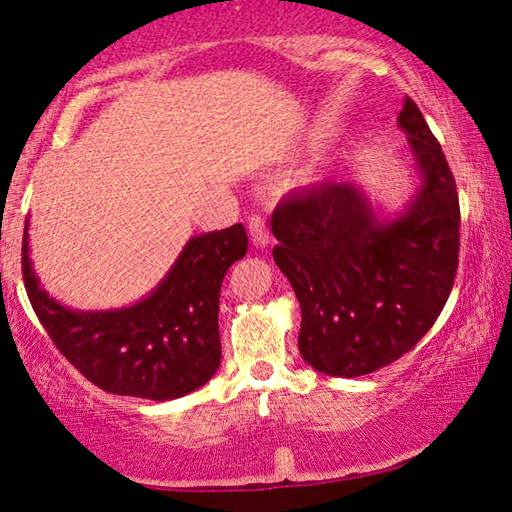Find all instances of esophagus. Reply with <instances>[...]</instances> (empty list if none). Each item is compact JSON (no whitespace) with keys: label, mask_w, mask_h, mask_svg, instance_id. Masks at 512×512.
<instances>
[{"label":"esophagus","mask_w":512,"mask_h":512,"mask_svg":"<svg viewBox=\"0 0 512 512\" xmlns=\"http://www.w3.org/2000/svg\"><path fill=\"white\" fill-rule=\"evenodd\" d=\"M248 230H250V237H253V244L257 248H264L268 241H271V232H268V225H266L264 216H259V214L250 216Z\"/></svg>","instance_id":"1"}]
</instances>
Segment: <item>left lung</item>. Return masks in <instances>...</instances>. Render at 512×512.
I'll return each mask as SVG.
<instances>
[{
  "mask_svg": "<svg viewBox=\"0 0 512 512\" xmlns=\"http://www.w3.org/2000/svg\"><path fill=\"white\" fill-rule=\"evenodd\" d=\"M420 187L379 221L354 183H320L275 207L273 259L302 311L298 348L311 368L359 377L409 352L452 293L461 248L458 192L445 153L413 99L397 117Z\"/></svg>",
  "mask_w": 512,
  "mask_h": 512,
  "instance_id": "1",
  "label": "left lung"
}]
</instances>
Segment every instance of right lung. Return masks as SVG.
Masks as SVG:
<instances>
[{
	"mask_svg": "<svg viewBox=\"0 0 512 512\" xmlns=\"http://www.w3.org/2000/svg\"><path fill=\"white\" fill-rule=\"evenodd\" d=\"M246 250L241 223L192 237L149 296L112 311H74L49 298L31 268L27 232L22 277L49 339L85 379L106 393L164 402L196 391L219 370L221 284Z\"/></svg>",
	"mask_w": 512,
	"mask_h": 512,
	"instance_id": "right-lung-1",
	"label": "right lung"
}]
</instances>
